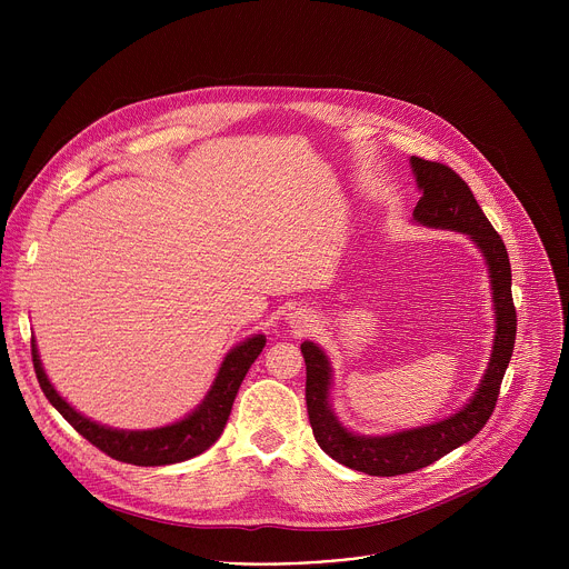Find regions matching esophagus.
<instances>
[{
  "instance_id": "34e87169",
  "label": "esophagus",
  "mask_w": 569,
  "mask_h": 569,
  "mask_svg": "<svg viewBox=\"0 0 569 569\" xmlns=\"http://www.w3.org/2000/svg\"><path fill=\"white\" fill-rule=\"evenodd\" d=\"M308 321V317H303V315H292V323H306Z\"/></svg>"
}]
</instances>
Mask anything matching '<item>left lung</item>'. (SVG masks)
<instances>
[{"mask_svg": "<svg viewBox=\"0 0 569 569\" xmlns=\"http://www.w3.org/2000/svg\"><path fill=\"white\" fill-rule=\"evenodd\" d=\"M410 164L423 193L415 207V220L432 229H450L470 236L486 266H489L496 338L491 362L486 367L477 391L459 412L430 426L400 430L385 437L356 435L338 421L329 400L333 376L331 362L315 342L306 340L301 345L306 360V408L315 441L336 461L376 477H393L426 468L450 450L468 443L486 426L496 410L518 329L511 295V263L500 233L483 216L468 184L450 167L423 157H412Z\"/></svg>", "mask_w": 569, "mask_h": 569, "instance_id": "1", "label": "left lung"}]
</instances>
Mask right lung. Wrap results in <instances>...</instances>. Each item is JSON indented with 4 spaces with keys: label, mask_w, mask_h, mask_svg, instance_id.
<instances>
[{
    "label": "right lung",
    "mask_w": 569,
    "mask_h": 569,
    "mask_svg": "<svg viewBox=\"0 0 569 569\" xmlns=\"http://www.w3.org/2000/svg\"><path fill=\"white\" fill-rule=\"evenodd\" d=\"M263 347L266 336H252L246 342L233 347L224 356L211 389L198 408L182 421L154 430H114L76 412L49 382L38 356L36 340H31V356L44 396L78 435H83L92 446H97L117 461L134 466H167L187 461L218 441L227 426L238 387L250 371L252 362L263 351Z\"/></svg>",
    "instance_id": "1"
}]
</instances>
